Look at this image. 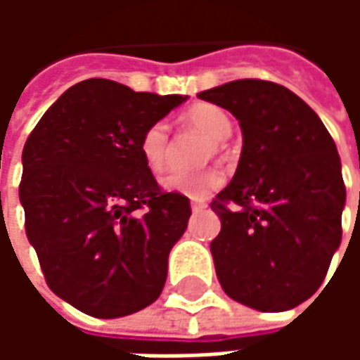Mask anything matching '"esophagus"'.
<instances>
[{"instance_id":"34e87169","label":"esophagus","mask_w":360,"mask_h":360,"mask_svg":"<svg viewBox=\"0 0 360 360\" xmlns=\"http://www.w3.org/2000/svg\"><path fill=\"white\" fill-rule=\"evenodd\" d=\"M208 204H206V200H198V198H193L191 200V208H193V212H198V210H204Z\"/></svg>"}]
</instances>
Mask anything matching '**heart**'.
Wrapping results in <instances>:
<instances>
[{
    "label": "heart",
    "instance_id": "heart-1",
    "mask_svg": "<svg viewBox=\"0 0 360 360\" xmlns=\"http://www.w3.org/2000/svg\"><path fill=\"white\" fill-rule=\"evenodd\" d=\"M185 123L188 127L196 129L198 133L210 139V148L206 152V156H210V152H218L219 142L226 141L231 134L233 123L226 111L214 105V103H196L185 113ZM169 129L164 121H156L141 136V156L144 164L148 165L152 172H160L167 162L169 156ZM224 185V173L216 167H206L200 172L185 173L173 172L162 177V187L169 193H179L188 198H206L214 191H218Z\"/></svg>",
    "mask_w": 360,
    "mask_h": 360
}]
</instances>
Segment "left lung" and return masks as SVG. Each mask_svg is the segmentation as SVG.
<instances>
[{
	"mask_svg": "<svg viewBox=\"0 0 360 360\" xmlns=\"http://www.w3.org/2000/svg\"><path fill=\"white\" fill-rule=\"evenodd\" d=\"M198 98L231 111L243 131L237 172L212 202L221 289L262 312L293 309L322 285L341 243L335 142L312 108L276 82L241 79Z\"/></svg>",
	"mask_w": 360,
	"mask_h": 360,
	"instance_id": "8db88e82",
	"label": "left lung"
}]
</instances>
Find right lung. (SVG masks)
Masks as SVG:
<instances>
[{"instance_id": "obj_1", "label": "right lung", "mask_w": 360, "mask_h": 360, "mask_svg": "<svg viewBox=\"0 0 360 360\" xmlns=\"http://www.w3.org/2000/svg\"><path fill=\"white\" fill-rule=\"evenodd\" d=\"M185 100L89 79L59 96L27 139V237L48 287L84 314L127 316L164 289L191 204L160 188L139 144Z\"/></svg>"}]
</instances>
